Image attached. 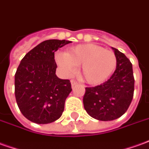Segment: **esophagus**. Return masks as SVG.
Here are the masks:
<instances>
[{"label": "esophagus", "mask_w": 149, "mask_h": 149, "mask_svg": "<svg viewBox=\"0 0 149 149\" xmlns=\"http://www.w3.org/2000/svg\"><path fill=\"white\" fill-rule=\"evenodd\" d=\"M77 84H78L77 81H76L75 80H71V85H72V87H73L74 85H77Z\"/></svg>", "instance_id": "obj_1"}]
</instances>
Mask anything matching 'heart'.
I'll use <instances>...</instances> for the list:
<instances>
[{"mask_svg": "<svg viewBox=\"0 0 149 149\" xmlns=\"http://www.w3.org/2000/svg\"><path fill=\"white\" fill-rule=\"evenodd\" d=\"M56 60L67 75L73 73L77 66L81 65V77L91 85L101 84L107 80L117 64L113 51L95 44L78 45L70 48L67 53H57Z\"/></svg>", "mask_w": 149, "mask_h": 149, "instance_id": "heart-1", "label": "heart"}]
</instances>
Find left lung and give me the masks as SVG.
Here are the masks:
<instances>
[{
  "mask_svg": "<svg viewBox=\"0 0 149 149\" xmlns=\"http://www.w3.org/2000/svg\"><path fill=\"white\" fill-rule=\"evenodd\" d=\"M117 59L116 68L109 80L95 87L85 88V110L97 120L111 121L127 111L134 93L132 64L123 53L112 47Z\"/></svg>",
  "mask_w": 149,
  "mask_h": 149,
  "instance_id": "1",
  "label": "left lung"
}]
</instances>
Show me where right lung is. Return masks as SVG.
Here are the masks:
<instances>
[{"instance_id": "1", "label": "right lung", "mask_w": 149, "mask_h": 149, "mask_svg": "<svg viewBox=\"0 0 149 149\" xmlns=\"http://www.w3.org/2000/svg\"><path fill=\"white\" fill-rule=\"evenodd\" d=\"M68 40L49 39L23 57L15 73V97L19 110L30 121L47 124L60 118L71 93L69 80L56 76L55 52Z\"/></svg>"}]
</instances>
